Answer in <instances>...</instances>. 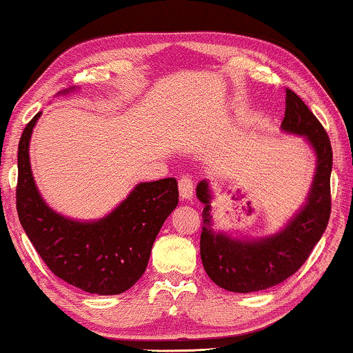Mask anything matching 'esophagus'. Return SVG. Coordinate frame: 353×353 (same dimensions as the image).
<instances>
[{
	"label": "esophagus",
	"instance_id": "obj_1",
	"mask_svg": "<svg viewBox=\"0 0 353 353\" xmlns=\"http://www.w3.org/2000/svg\"><path fill=\"white\" fill-rule=\"evenodd\" d=\"M178 190H180V198L183 201L193 198V191H194L193 178L190 175H183L180 180H178Z\"/></svg>",
	"mask_w": 353,
	"mask_h": 353
}]
</instances>
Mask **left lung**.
Segmentation results:
<instances>
[{
  "instance_id": "1",
  "label": "left lung",
  "mask_w": 353,
  "mask_h": 353,
  "mask_svg": "<svg viewBox=\"0 0 353 353\" xmlns=\"http://www.w3.org/2000/svg\"><path fill=\"white\" fill-rule=\"evenodd\" d=\"M282 130L305 136L316 152V173L308 199L276 235L238 240L212 230L209 183H198L196 196L204 204L201 259L210 281L238 294L266 290L295 274L326 230L331 216L332 148L327 132L294 90H285Z\"/></svg>"
}]
</instances>
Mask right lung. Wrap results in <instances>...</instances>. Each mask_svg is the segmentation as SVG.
Wrapping results in <instances>:
<instances>
[{"label": "right lung", "mask_w": 353, "mask_h": 353, "mask_svg": "<svg viewBox=\"0 0 353 353\" xmlns=\"http://www.w3.org/2000/svg\"><path fill=\"white\" fill-rule=\"evenodd\" d=\"M40 115L27 123L17 150L16 208L21 225L54 276L89 294H123L148 268L157 233L178 204V183L175 178L139 183L100 221L63 217L48 208L32 176L29 143Z\"/></svg>", "instance_id": "add662e5"}]
</instances>
